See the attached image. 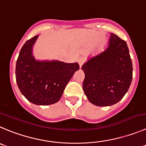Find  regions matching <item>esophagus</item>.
Returning <instances> with one entry per match:
<instances>
[{"mask_svg":"<svg viewBox=\"0 0 146 146\" xmlns=\"http://www.w3.org/2000/svg\"><path fill=\"white\" fill-rule=\"evenodd\" d=\"M84 61H85V59H84V57H80V59H78V63H79V64H80V67L82 66V64H84Z\"/></svg>","mask_w":146,"mask_h":146,"instance_id":"obj_1","label":"esophagus"}]
</instances>
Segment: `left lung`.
Instances as JSON below:
<instances>
[{"instance_id": "obj_1", "label": "left lung", "mask_w": 146, "mask_h": 146, "mask_svg": "<svg viewBox=\"0 0 146 146\" xmlns=\"http://www.w3.org/2000/svg\"><path fill=\"white\" fill-rule=\"evenodd\" d=\"M83 90L88 100L97 106L115 105L128 90L133 79V64L124 40L110 34L108 46L82 65Z\"/></svg>"}]
</instances>
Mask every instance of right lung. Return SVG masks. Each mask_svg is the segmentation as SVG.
Segmentation results:
<instances>
[{
	"label": "right lung",
	"mask_w": 146,
	"mask_h": 146,
	"mask_svg": "<svg viewBox=\"0 0 146 146\" xmlns=\"http://www.w3.org/2000/svg\"><path fill=\"white\" fill-rule=\"evenodd\" d=\"M38 35L28 40L16 62V78L22 95L31 103L49 105L62 98L66 84L80 69L78 63L36 60L33 46Z\"/></svg>",
	"instance_id": "obj_1"
}]
</instances>
